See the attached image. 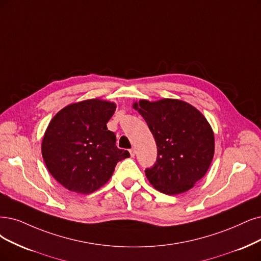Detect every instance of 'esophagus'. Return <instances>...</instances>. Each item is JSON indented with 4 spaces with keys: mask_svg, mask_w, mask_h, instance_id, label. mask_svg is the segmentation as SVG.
<instances>
[{
    "mask_svg": "<svg viewBox=\"0 0 261 261\" xmlns=\"http://www.w3.org/2000/svg\"><path fill=\"white\" fill-rule=\"evenodd\" d=\"M129 151H130V155H131V157H134V156H136V149H134V148H131Z\"/></svg>",
    "mask_w": 261,
    "mask_h": 261,
    "instance_id": "34e87169",
    "label": "esophagus"
}]
</instances>
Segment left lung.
I'll return each mask as SVG.
<instances>
[{
    "mask_svg": "<svg viewBox=\"0 0 261 261\" xmlns=\"http://www.w3.org/2000/svg\"><path fill=\"white\" fill-rule=\"evenodd\" d=\"M157 144V160L145 170L157 190L177 195L205 175L214 156V133L190 104L172 99L134 103Z\"/></svg>",
    "mask_w": 261,
    "mask_h": 261,
    "instance_id": "1",
    "label": "left lung"
}]
</instances>
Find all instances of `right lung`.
<instances>
[{"mask_svg": "<svg viewBox=\"0 0 261 261\" xmlns=\"http://www.w3.org/2000/svg\"><path fill=\"white\" fill-rule=\"evenodd\" d=\"M115 111L114 103L86 100L66 106L48 124L43 158L66 189L91 194L111 178L119 161L130 157L116 146L115 133L106 127Z\"/></svg>", "mask_w": 261, "mask_h": 261, "instance_id": "add662e5", "label": "right lung"}]
</instances>
